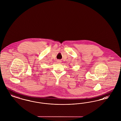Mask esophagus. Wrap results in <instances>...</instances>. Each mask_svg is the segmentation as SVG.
Segmentation results:
<instances>
[{
	"label": "esophagus",
	"mask_w": 121,
	"mask_h": 121,
	"mask_svg": "<svg viewBox=\"0 0 121 121\" xmlns=\"http://www.w3.org/2000/svg\"><path fill=\"white\" fill-rule=\"evenodd\" d=\"M60 62H61V61H60V60H58V62L59 63H60Z\"/></svg>",
	"instance_id": "esophagus-1"
}]
</instances>
